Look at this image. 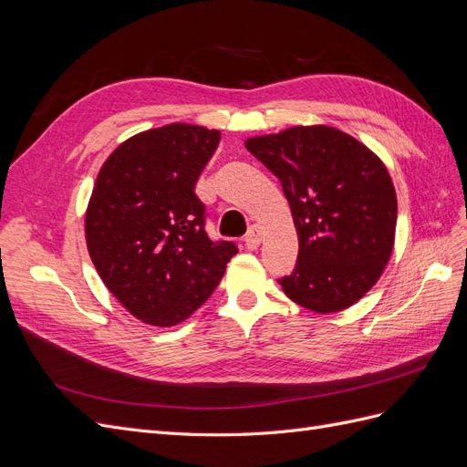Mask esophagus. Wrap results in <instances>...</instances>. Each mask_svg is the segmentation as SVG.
Returning a JSON list of instances; mask_svg holds the SVG:
<instances>
[{
    "label": "esophagus",
    "instance_id": "esophagus-1",
    "mask_svg": "<svg viewBox=\"0 0 467 467\" xmlns=\"http://www.w3.org/2000/svg\"><path fill=\"white\" fill-rule=\"evenodd\" d=\"M261 239H263L261 228H259V225H253V228H251V230L247 232V235H245V247H247L249 251L257 249L259 244H261Z\"/></svg>",
    "mask_w": 467,
    "mask_h": 467
}]
</instances>
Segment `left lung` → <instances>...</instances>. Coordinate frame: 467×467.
<instances>
[{
    "instance_id": "left-lung-1",
    "label": "left lung",
    "mask_w": 467,
    "mask_h": 467,
    "mask_svg": "<svg viewBox=\"0 0 467 467\" xmlns=\"http://www.w3.org/2000/svg\"><path fill=\"white\" fill-rule=\"evenodd\" d=\"M245 148L278 177L298 232V261L278 278L288 298L335 314L368 292L391 257L398 196L388 169L333 126H292Z\"/></svg>"
}]
</instances>
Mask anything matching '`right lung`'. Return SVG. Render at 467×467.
<instances>
[{"label":"right lung","instance_id":"obj_1","mask_svg":"<svg viewBox=\"0 0 467 467\" xmlns=\"http://www.w3.org/2000/svg\"><path fill=\"white\" fill-rule=\"evenodd\" d=\"M220 130L173 122L112 151L86 212L89 257L110 294L140 321L171 327L216 290L237 253L212 242L194 185Z\"/></svg>","mask_w":467,"mask_h":467}]
</instances>
